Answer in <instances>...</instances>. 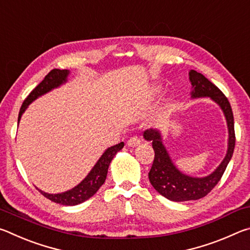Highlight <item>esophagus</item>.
I'll return each mask as SVG.
<instances>
[{"label": "esophagus", "instance_id": "esophagus-1", "mask_svg": "<svg viewBox=\"0 0 250 250\" xmlns=\"http://www.w3.org/2000/svg\"><path fill=\"white\" fill-rule=\"evenodd\" d=\"M141 143V139L138 137V135H133V137H131L129 140H128V146H135L138 145H140Z\"/></svg>", "mask_w": 250, "mask_h": 250}]
</instances>
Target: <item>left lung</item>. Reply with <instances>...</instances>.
Returning <instances> with one entry per match:
<instances>
[{
	"label": "left lung",
	"mask_w": 250,
	"mask_h": 250,
	"mask_svg": "<svg viewBox=\"0 0 250 250\" xmlns=\"http://www.w3.org/2000/svg\"><path fill=\"white\" fill-rule=\"evenodd\" d=\"M189 80H191L193 86L192 97L194 98H196V97H209L221 105L227 120L229 140H228L227 154L221 166L210 175L202 177V179H196V177L183 174L174 167L166 147L162 145L159 131L153 129L145 131L143 135H145L146 140L152 141V146L154 150L153 164H152L149 172L150 183L161 195L167 197V200L175 202L196 201L198 198L206 196L221 181L224 172H225L231 159L236 142L234 116H232V110L227 97L223 94L218 87L210 83L205 76L195 70L189 71Z\"/></svg>",
	"instance_id": "obj_1"
}]
</instances>
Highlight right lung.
<instances>
[{
  "label": "right lung",
  "instance_id": "obj_1",
  "mask_svg": "<svg viewBox=\"0 0 250 250\" xmlns=\"http://www.w3.org/2000/svg\"><path fill=\"white\" fill-rule=\"evenodd\" d=\"M67 76H68V70L66 69L50 70L49 73L45 76L43 82L40 84H37V86L29 92V95L26 98H25L22 107H21L20 110L18 121H20L21 117H22V113L25 111V109L27 108V105L31 104L33 100H35L37 97L46 94L47 91L52 90L53 88L58 87L59 84H62V83H65ZM124 146L125 143L120 142L111 147H108L104 153L101 155V158L99 159L98 162L96 163V166L90 171L89 174L87 175L86 179H84L82 183L76 186V188L70 189V191H67L61 194H48L41 191V189H39V191L41 192L42 195H44L46 198H48V200L52 202L58 203V204L61 205L73 206L87 201L88 198H90L94 195V194L100 188V186L104 183L110 162L112 161L113 156L117 154V152H119L122 147H124Z\"/></svg>",
  "mask_w": 250,
  "mask_h": 250
}]
</instances>
